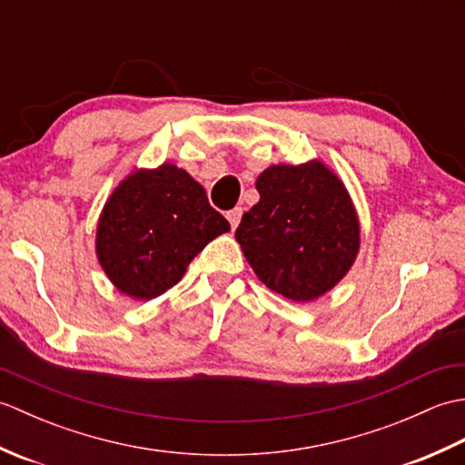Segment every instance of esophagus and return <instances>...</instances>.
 Returning a JSON list of instances; mask_svg holds the SVG:
<instances>
[{"mask_svg":"<svg viewBox=\"0 0 465 465\" xmlns=\"http://www.w3.org/2000/svg\"><path fill=\"white\" fill-rule=\"evenodd\" d=\"M242 207H233V210H230L225 213V217H227V222H230V225H232V230H235V227H238V223H240V220H242Z\"/></svg>","mask_w":465,"mask_h":465,"instance_id":"1","label":"esophagus"}]
</instances>
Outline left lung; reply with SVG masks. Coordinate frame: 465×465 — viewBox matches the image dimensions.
Returning a JSON list of instances; mask_svg holds the SVG:
<instances>
[{
  "mask_svg": "<svg viewBox=\"0 0 465 465\" xmlns=\"http://www.w3.org/2000/svg\"><path fill=\"white\" fill-rule=\"evenodd\" d=\"M260 202L235 230L260 282L292 302L322 298L360 252V217L340 175L320 160L278 163L255 182Z\"/></svg>",
  "mask_w": 465,
  "mask_h": 465,
  "instance_id": "8db88e82",
  "label": "left lung"
}]
</instances>
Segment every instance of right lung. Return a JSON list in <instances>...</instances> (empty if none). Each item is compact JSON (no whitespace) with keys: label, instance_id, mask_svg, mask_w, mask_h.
<instances>
[{"label":"right lung","instance_id":"right-lung-1","mask_svg":"<svg viewBox=\"0 0 465 465\" xmlns=\"http://www.w3.org/2000/svg\"><path fill=\"white\" fill-rule=\"evenodd\" d=\"M230 232L203 187L182 167L135 170L107 197L97 220L95 253L117 292L153 300L183 278L217 235Z\"/></svg>","mask_w":465,"mask_h":465}]
</instances>
